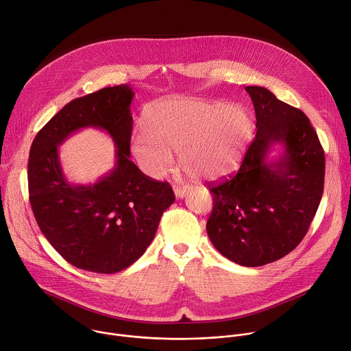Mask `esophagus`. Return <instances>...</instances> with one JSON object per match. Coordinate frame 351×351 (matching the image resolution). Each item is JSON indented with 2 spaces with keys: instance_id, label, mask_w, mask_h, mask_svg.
Masks as SVG:
<instances>
[{
  "instance_id": "esophagus-1",
  "label": "esophagus",
  "mask_w": 351,
  "mask_h": 351,
  "mask_svg": "<svg viewBox=\"0 0 351 351\" xmlns=\"http://www.w3.org/2000/svg\"><path fill=\"white\" fill-rule=\"evenodd\" d=\"M173 191H175L176 198H183V197L186 195V193H187V190H186V189H183V187H175V189H173Z\"/></svg>"
}]
</instances>
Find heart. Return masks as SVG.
<instances>
[{
    "label": "heart",
    "mask_w": 351,
    "mask_h": 351,
    "mask_svg": "<svg viewBox=\"0 0 351 351\" xmlns=\"http://www.w3.org/2000/svg\"><path fill=\"white\" fill-rule=\"evenodd\" d=\"M144 129L133 134L130 148L147 173L164 176L175 152L186 172L207 182L240 167L253 140L254 119L237 104L164 99L145 110Z\"/></svg>",
    "instance_id": "b5f03b06"
}]
</instances>
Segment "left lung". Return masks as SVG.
<instances>
[{"label": "left lung", "instance_id": "left-lung-1", "mask_svg": "<svg viewBox=\"0 0 351 351\" xmlns=\"http://www.w3.org/2000/svg\"><path fill=\"white\" fill-rule=\"evenodd\" d=\"M257 134L237 175L211 187L207 233L243 267L274 263L306 236L324 193L325 156L308 118L265 87L247 86ZM275 146L281 152L271 158Z\"/></svg>", "mask_w": 351, "mask_h": 351}]
</instances>
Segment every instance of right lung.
I'll return each mask as SVG.
<instances>
[{"instance_id": "obj_1", "label": "right lung", "mask_w": 351, "mask_h": 351, "mask_svg": "<svg viewBox=\"0 0 351 351\" xmlns=\"http://www.w3.org/2000/svg\"><path fill=\"white\" fill-rule=\"evenodd\" d=\"M134 91L106 87L76 98L56 114L32 143L29 198L40 230L73 267L115 274L152 244L172 187L144 175L130 161ZM106 131L116 145L114 168L91 184H72L63 173L59 145L79 130Z\"/></svg>"}]
</instances>
